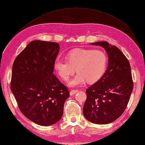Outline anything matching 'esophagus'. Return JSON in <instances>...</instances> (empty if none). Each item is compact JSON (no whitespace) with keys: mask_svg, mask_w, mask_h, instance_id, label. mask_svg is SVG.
<instances>
[{"mask_svg":"<svg viewBox=\"0 0 145 145\" xmlns=\"http://www.w3.org/2000/svg\"><path fill=\"white\" fill-rule=\"evenodd\" d=\"M78 90H73L72 91H70V95H73L75 94L76 92H78Z\"/></svg>","mask_w":145,"mask_h":145,"instance_id":"esophagus-1","label":"esophagus"}]
</instances>
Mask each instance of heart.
<instances>
[{
  "instance_id": "heart-1",
  "label": "heart",
  "mask_w": 145,
  "mask_h": 145,
  "mask_svg": "<svg viewBox=\"0 0 145 145\" xmlns=\"http://www.w3.org/2000/svg\"><path fill=\"white\" fill-rule=\"evenodd\" d=\"M67 60H55L54 66L64 81H67L76 70L78 73L69 82L72 87L82 85L86 81L92 84L100 80L106 72L108 63L105 52L93 49L73 50L67 54Z\"/></svg>"
}]
</instances>
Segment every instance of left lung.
Returning a JSON list of instances; mask_svg holds the SVG:
<instances>
[{
    "mask_svg": "<svg viewBox=\"0 0 145 145\" xmlns=\"http://www.w3.org/2000/svg\"><path fill=\"white\" fill-rule=\"evenodd\" d=\"M106 51L108 65L100 80L86 90L83 113L95 124H108L123 113L133 89L130 64L123 52L108 42L91 43Z\"/></svg>",
    "mask_w": 145,
    "mask_h": 145,
    "instance_id": "obj_1",
    "label": "left lung"
}]
</instances>
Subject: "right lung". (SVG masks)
I'll return each mask as SVG.
<instances>
[{"label":"right lung","mask_w":145,"mask_h":145,"mask_svg":"<svg viewBox=\"0 0 145 145\" xmlns=\"http://www.w3.org/2000/svg\"><path fill=\"white\" fill-rule=\"evenodd\" d=\"M59 52L56 42L33 40L15 58L10 89L20 112L35 123H56L63 113L70 91L53 74Z\"/></svg>","instance_id":"add662e5"}]
</instances>
